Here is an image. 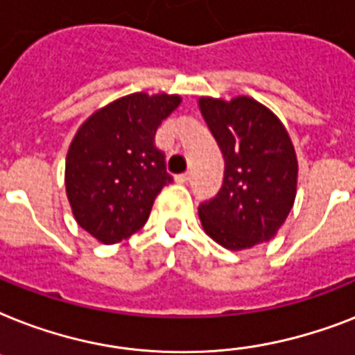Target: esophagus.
<instances>
[{
  "label": "esophagus",
  "instance_id": "esophagus-1",
  "mask_svg": "<svg viewBox=\"0 0 355 355\" xmlns=\"http://www.w3.org/2000/svg\"><path fill=\"white\" fill-rule=\"evenodd\" d=\"M189 178H191V175H189V173H184V175H177L175 180H177L178 184H187L189 182Z\"/></svg>",
  "mask_w": 355,
  "mask_h": 355
}]
</instances>
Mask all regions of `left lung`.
<instances>
[{
    "instance_id": "1",
    "label": "left lung",
    "mask_w": 355,
    "mask_h": 355,
    "mask_svg": "<svg viewBox=\"0 0 355 355\" xmlns=\"http://www.w3.org/2000/svg\"><path fill=\"white\" fill-rule=\"evenodd\" d=\"M198 109L224 157L220 191L198 206L204 232L232 252L268 243L297 195L292 138L275 112L250 96H200Z\"/></svg>"
}]
</instances>
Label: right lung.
Returning <instances> with one entry per match:
<instances>
[{
	"instance_id": "1",
	"label": "right lung",
	"mask_w": 355,
	"mask_h": 355,
	"mask_svg": "<svg viewBox=\"0 0 355 355\" xmlns=\"http://www.w3.org/2000/svg\"><path fill=\"white\" fill-rule=\"evenodd\" d=\"M180 102L178 94L132 93L78 128L65 158V191L78 226L98 243L116 244L137 233L171 182L153 140Z\"/></svg>"
}]
</instances>
